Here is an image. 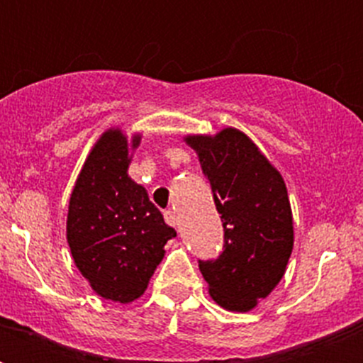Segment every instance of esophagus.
<instances>
[{"instance_id": "esophagus-1", "label": "esophagus", "mask_w": 363, "mask_h": 363, "mask_svg": "<svg viewBox=\"0 0 363 363\" xmlns=\"http://www.w3.org/2000/svg\"><path fill=\"white\" fill-rule=\"evenodd\" d=\"M164 218H165V222L169 224V226H173V228L179 226V216H177L175 211H171V209L165 211V213H164Z\"/></svg>"}]
</instances>
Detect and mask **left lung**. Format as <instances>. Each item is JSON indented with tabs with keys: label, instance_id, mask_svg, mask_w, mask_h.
<instances>
[{
	"label": "left lung",
	"instance_id": "1",
	"mask_svg": "<svg viewBox=\"0 0 363 363\" xmlns=\"http://www.w3.org/2000/svg\"><path fill=\"white\" fill-rule=\"evenodd\" d=\"M186 143L198 150L224 228L222 252L215 259H199V271L216 303L245 313L279 284L292 254L286 184L239 130L192 135Z\"/></svg>",
	"mask_w": 363,
	"mask_h": 363
}]
</instances>
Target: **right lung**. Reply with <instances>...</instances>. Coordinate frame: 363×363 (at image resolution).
I'll return each instance as SVG.
<instances>
[{"mask_svg": "<svg viewBox=\"0 0 363 363\" xmlns=\"http://www.w3.org/2000/svg\"><path fill=\"white\" fill-rule=\"evenodd\" d=\"M139 137L133 139L137 147ZM128 141L105 131L86 158L69 199L67 242L77 267L101 298L128 303L147 290L177 232L147 190L128 177Z\"/></svg>", "mask_w": 363, "mask_h": 363, "instance_id": "add662e5", "label": "right lung"}]
</instances>
